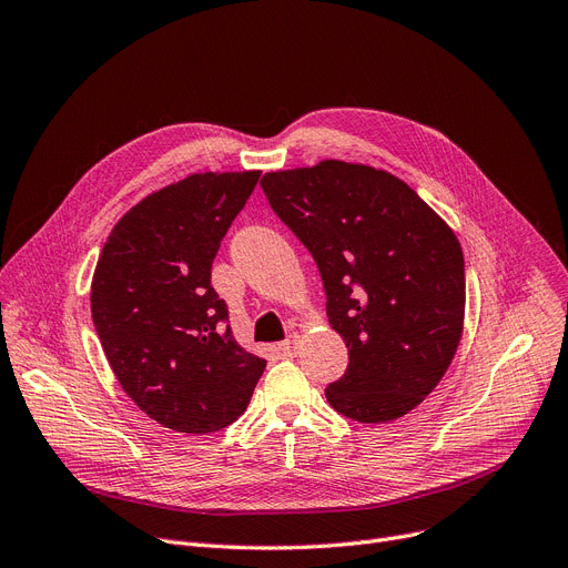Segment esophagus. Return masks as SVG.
Wrapping results in <instances>:
<instances>
[{
  "instance_id": "obj_1",
  "label": "esophagus",
  "mask_w": 568,
  "mask_h": 568,
  "mask_svg": "<svg viewBox=\"0 0 568 568\" xmlns=\"http://www.w3.org/2000/svg\"><path fill=\"white\" fill-rule=\"evenodd\" d=\"M280 348H282V354H284V356L293 358L295 354H298V348H301V335H298V333L288 335V339H284V342L280 344Z\"/></svg>"
}]
</instances>
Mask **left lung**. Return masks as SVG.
<instances>
[{"label":"left lung","mask_w":568,"mask_h":568,"mask_svg":"<svg viewBox=\"0 0 568 568\" xmlns=\"http://www.w3.org/2000/svg\"><path fill=\"white\" fill-rule=\"evenodd\" d=\"M277 217L314 256L348 367L326 388L358 423L407 416L437 388L465 331V256L455 231L388 171L323 159L265 173Z\"/></svg>","instance_id":"8db88e82"}]
</instances>
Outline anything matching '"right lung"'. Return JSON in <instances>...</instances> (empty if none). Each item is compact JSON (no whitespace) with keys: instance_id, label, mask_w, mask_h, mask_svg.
Instances as JSON below:
<instances>
[{"instance_id":"add662e5","label":"right lung","mask_w":568,"mask_h":568,"mask_svg":"<svg viewBox=\"0 0 568 568\" xmlns=\"http://www.w3.org/2000/svg\"><path fill=\"white\" fill-rule=\"evenodd\" d=\"M261 171L192 173L113 226L92 277V321L122 390L159 425L210 435L247 409L265 361L242 348L210 270Z\"/></svg>"}]
</instances>
